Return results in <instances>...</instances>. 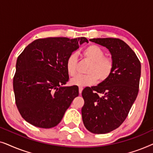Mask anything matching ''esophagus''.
I'll return each mask as SVG.
<instances>
[{
  "label": "esophagus",
  "mask_w": 153,
  "mask_h": 153,
  "mask_svg": "<svg viewBox=\"0 0 153 153\" xmlns=\"http://www.w3.org/2000/svg\"><path fill=\"white\" fill-rule=\"evenodd\" d=\"M83 87H79V94H81V92L83 91Z\"/></svg>",
  "instance_id": "esophagus-1"
}]
</instances>
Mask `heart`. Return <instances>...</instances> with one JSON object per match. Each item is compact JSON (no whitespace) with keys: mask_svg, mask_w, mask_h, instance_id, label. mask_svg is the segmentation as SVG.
I'll return each instance as SVG.
<instances>
[{"mask_svg":"<svg viewBox=\"0 0 153 153\" xmlns=\"http://www.w3.org/2000/svg\"><path fill=\"white\" fill-rule=\"evenodd\" d=\"M85 58L91 62L87 70L88 74L79 75L71 79V84L77 86H87L95 84L99 80L100 82L106 81L112 74L114 61L111 58L104 57V52L95 45H91L83 50ZM76 56L74 53L70 55L66 61V69L68 74L74 76L77 73Z\"/></svg>","mask_w":153,"mask_h":153,"instance_id":"1","label":"heart"}]
</instances>
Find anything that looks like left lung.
I'll return each instance as SVG.
<instances>
[{"label": "left lung", "instance_id": "obj_1", "mask_svg": "<svg viewBox=\"0 0 153 153\" xmlns=\"http://www.w3.org/2000/svg\"><path fill=\"white\" fill-rule=\"evenodd\" d=\"M90 41L109 51L114 70L106 81L83 90L81 108L85 128L93 134H106L126 119L139 93L141 63L133 50L116 38H94Z\"/></svg>", "mask_w": 153, "mask_h": 153}]
</instances>
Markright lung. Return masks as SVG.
Instances as JSON below:
<instances>
[{
	"mask_svg": "<svg viewBox=\"0 0 153 153\" xmlns=\"http://www.w3.org/2000/svg\"><path fill=\"white\" fill-rule=\"evenodd\" d=\"M85 37L38 39L25 48L16 60L13 88L17 108L25 120L40 128H51L79 95L69 81L66 61Z\"/></svg>",
	"mask_w": 153,
	"mask_h": 153,
	"instance_id": "add662e5",
	"label": "right lung"
}]
</instances>
